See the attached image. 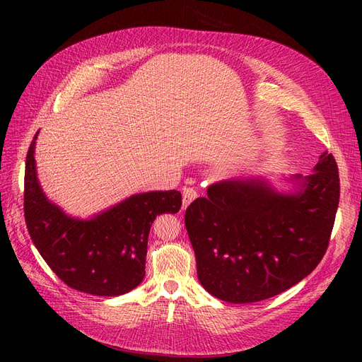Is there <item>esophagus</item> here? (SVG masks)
<instances>
[{
    "label": "esophagus",
    "mask_w": 362,
    "mask_h": 362,
    "mask_svg": "<svg viewBox=\"0 0 362 362\" xmlns=\"http://www.w3.org/2000/svg\"><path fill=\"white\" fill-rule=\"evenodd\" d=\"M196 198H198V192H196L194 187H185L182 190V206L187 208L190 202H193Z\"/></svg>",
    "instance_id": "esophagus-1"
}]
</instances>
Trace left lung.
Here are the masks:
<instances>
[{"label":"left lung","instance_id":"8db88e82","mask_svg":"<svg viewBox=\"0 0 362 362\" xmlns=\"http://www.w3.org/2000/svg\"><path fill=\"white\" fill-rule=\"evenodd\" d=\"M314 170L294 194L261 181H218L208 187V198L187 206L184 223L208 293L231 303L259 302L317 267L332 234L339 175L327 151Z\"/></svg>","mask_w":362,"mask_h":362}]
</instances>
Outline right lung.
Returning a JSON list of instances; mask_svg holds the SVG:
<instances>
[{
  "mask_svg": "<svg viewBox=\"0 0 362 362\" xmlns=\"http://www.w3.org/2000/svg\"><path fill=\"white\" fill-rule=\"evenodd\" d=\"M35 144L36 136L25 160L24 216L42 258L74 290L119 296L136 288L145 276L151 225L160 214L180 211L181 193L134 194L92 221H76L43 194L36 177Z\"/></svg>",
  "mask_w": 362,
  "mask_h": 362,
  "instance_id": "right-lung-1",
  "label": "right lung"
}]
</instances>
